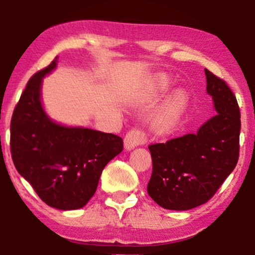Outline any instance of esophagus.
I'll use <instances>...</instances> for the list:
<instances>
[{"instance_id":"1","label":"esophagus","mask_w":255,"mask_h":255,"mask_svg":"<svg viewBox=\"0 0 255 255\" xmlns=\"http://www.w3.org/2000/svg\"><path fill=\"white\" fill-rule=\"evenodd\" d=\"M147 140L148 138H147L145 131L140 128H132L125 135L124 146L127 149H132L139 145H145Z\"/></svg>"}]
</instances>
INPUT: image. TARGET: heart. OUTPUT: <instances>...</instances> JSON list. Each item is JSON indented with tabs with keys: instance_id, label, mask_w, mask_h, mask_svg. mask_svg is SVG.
Here are the masks:
<instances>
[{
	"instance_id": "obj_1",
	"label": "heart",
	"mask_w": 255,
	"mask_h": 255,
	"mask_svg": "<svg viewBox=\"0 0 255 255\" xmlns=\"http://www.w3.org/2000/svg\"><path fill=\"white\" fill-rule=\"evenodd\" d=\"M169 83L165 77H157L149 90V97L156 98L167 90ZM186 105V97L183 92H176L165 100L157 110L154 119V128L160 133H167L175 127Z\"/></svg>"
}]
</instances>
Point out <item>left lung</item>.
Returning a JSON list of instances; mask_svg holds the SVG:
<instances>
[{"label":"left lung","instance_id":"8db88e82","mask_svg":"<svg viewBox=\"0 0 255 255\" xmlns=\"http://www.w3.org/2000/svg\"><path fill=\"white\" fill-rule=\"evenodd\" d=\"M205 73L217 115L195 134L148 146L153 171L147 192L165 209L187 210L206 204L238 162L241 110L237 99L223 79L207 69Z\"/></svg>","mask_w":255,"mask_h":255}]
</instances>
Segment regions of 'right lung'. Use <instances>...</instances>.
<instances>
[{
    "label": "right lung",
    "instance_id": "add662e5",
    "mask_svg": "<svg viewBox=\"0 0 255 255\" xmlns=\"http://www.w3.org/2000/svg\"><path fill=\"white\" fill-rule=\"evenodd\" d=\"M57 57L34 73L14 107L10 150L17 171L48 206L84 207L97 191L107 163L123 150V139L83 128H65L48 119L40 101L42 77Z\"/></svg>",
    "mask_w": 255,
    "mask_h": 255
}]
</instances>
